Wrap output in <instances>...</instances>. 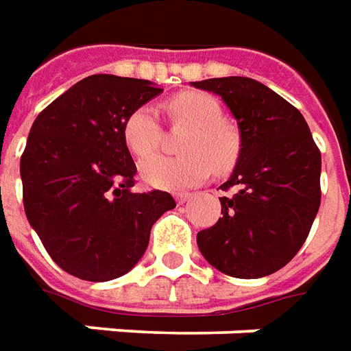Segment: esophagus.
<instances>
[{"mask_svg": "<svg viewBox=\"0 0 351 351\" xmlns=\"http://www.w3.org/2000/svg\"><path fill=\"white\" fill-rule=\"evenodd\" d=\"M191 198H193V195H191V193H176V200H178V204L189 202Z\"/></svg>", "mask_w": 351, "mask_h": 351, "instance_id": "1", "label": "esophagus"}]
</instances>
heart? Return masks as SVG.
Instances as JSON below:
<instances>
[{"instance_id": "obj_1", "label": "heart", "mask_w": 351, "mask_h": 351, "mask_svg": "<svg viewBox=\"0 0 351 351\" xmlns=\"http://www.w3.org/2000/svg\"><path fill=\"white\" fill-rule=\"evenodd\" d=\"M168 111L176 126L189 128L181 140V153L185 155L143 160L140 166L143 183L162 191H181L208 180L211 166L217 173L234 168L242 138L234 124L223 119V108L215 96L200 90L181 92L168 101ZM123 136L136 156L153 155L162 140L155 109L141 106L132 111L124 123Z\"/></svg>"}]
</instances>
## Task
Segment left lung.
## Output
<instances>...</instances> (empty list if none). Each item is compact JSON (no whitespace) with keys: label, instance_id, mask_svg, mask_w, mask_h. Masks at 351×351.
<instances>
[{"label":"left lung","instance_id":"1","mask_svg":"<svg viewBox=\"0 0 351 351\" xmlns=\"http://www.w3.org/2000/svg\"><path fill=\"white\" fill-rule=\"evenodd\" d=\"M219 94L234 115L242 149L221 200L223 217L196 236L211 267L232 278H263L306 242L322 202V153L304 117L250 77L191 83Z\"/></svg>","mask_w":351,"mask_h":351}]
</instances>
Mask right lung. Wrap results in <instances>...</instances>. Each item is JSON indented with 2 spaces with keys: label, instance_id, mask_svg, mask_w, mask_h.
<instances>
[{
  "label": "right lung",
  "instance_id": "add662e5",
  "mask_svg": "<svg viewBox=\"0 0 351 351\" xmlns=\"http://www.w3.org/2000/svg\"><path fill=\"white\" fill-rule=\"evenodd\" d=\"M162 92L151 81L90 75L37 115L21 158L29 225L52 261L86 282L126 274L141 259L170 193H134L123 128Z\"/></svg>",
  "mask_w": 351,
  "mask_h": 351
}]
</instances>
